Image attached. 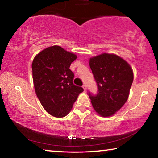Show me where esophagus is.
Wrapping results in <instances>:
<instances>
[{"label": "esophagus", "instance_id": "esophagus-1", "mask_svg": "<svg viewBox=\"0 0 158 158\" xmlns=\"http://www.w3.org/2000/svg\"><path fill=\"white\" fill-rule=\"evenodd\" d=\"M82 87H83L84 90V92H86V86L85 85V84H84V85L82 86Z\"/></svg>", "mask_w": 158, "mask_h": 158}]
</instances>
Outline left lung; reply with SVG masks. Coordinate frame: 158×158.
Here are the masks:
<instances>
[{
    "label": "left lung",
    "mask_w": 158,
    "mask_h": 158,
    "mask_svg": "<svg viewBox=\"0 0 158 158\" xmlns=\"http://www.w3.org/2000/svg\"><path fill=\"white\" fill-rule=\"evenodd\" d=\"M89 66L98 88L97 95L88 93L93 108L102 117L112 116L127 100L132 69L123 58L107 53L90 58Z\"/></svg>",
    "instance_id": "8db88e82"
}]
</instances>
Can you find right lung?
<instances>
[{"label":"right lung","mask_w":158,"mask_h":158,"mask_svg":"<svg viewBox=\"0 0 158 158\" xmlns=\"http://www.w3.org/2000/svg\"><path fill=\"white\" fill-rule=\"evenodd\" d=\"M77 57L56 45L41 51L33 60L35 94L44 110L55 117L66 116L84 91L73 84L74 74L69 69Z\"/></svg>","instance_id":"1"}]
</instances>
